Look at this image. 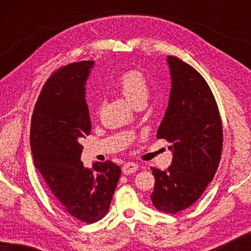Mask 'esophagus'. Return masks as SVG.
Masks as SVG:
<instances>
[{
  "label": "esophagus",
  "mask_w": 251,
  "mask_h": 251,
  "mask_svg": "<svg viewBox=\"0 0 251 251\" xmlns=\"http://www.w3.org/2000/svg\"><path fill=\"white\" fill-rule=\"evenodd\" d=\"M138 170V164L135 162H126L122 167V173L125 175H131Z\"/></svg>",
  "instance_id": "1"
}]
</instances>
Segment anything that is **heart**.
Here are the masks:
<instances>
[{
  "instance_id": "1",
  "label": "heart",
  "mask_w": 251,
  "mask_h": 251,
  "mask_svg": "<svg viewBox=\"0 0 251 251\" xmlns=\"http://www.w3.org/2000/svg\"><path fill=\"white\" fill-rule=\"evenodd\" d=\"M115 88L131 105L145 102L150 94V84L140 71L131 70L123 73L115 82Z\"/></svg>"
}]
</instances>
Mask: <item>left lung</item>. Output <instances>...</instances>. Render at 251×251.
Here are the masks:
<instances>
[{
  "label": "left lung",
  "instance_id": "left-lung-1",
  "mask_svg": "<svg viewBox=\"0 0 251 251\" xmlns=\"http://www.w3.org/2000/svg\"><path fill=\"white\" fill-rule=\"evenodd\" d=\"M171 91L156 138L171 143L166 171L152 167L151 199L157 210L177 214L198 201L214 178L223 150L217 102L202 75L179 58L168 56Z\"/></svg>",
  "mask_w": 251,
  "mask_h": 251
}]
</instances>
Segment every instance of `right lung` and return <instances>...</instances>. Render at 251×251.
Segmentation results:
<instances>
[{"mask_svg": "<svg viewBox=\"0 0 251 251\" xmlns=\"http://www.w3.org/2000/svg\"><path fill=\"white\" fill-rule=\"evenodd\" d=\"M94 61L59 68L44 83L30 123V150L59 207L78 221H100L108 212L121 169L112 161L84 168L82 138L91 131L85 82Z\"/></svg>", "mask_w": 251, "mask_h": 251, "instance_id": "right-lung-1", "label": "right lung"}]
</instances>
